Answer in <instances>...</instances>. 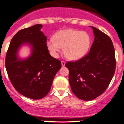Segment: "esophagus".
<instances>
[{
  "instance_id": "1",
  "label": "esophagus",
  "mask_w": 124,
  "mask_h": 124,
  "mask_svg": "<svg viewBox=\"0 0 124 124\" xmlns=\"http://www.w3.org/2000/svg\"><path fill=\"white\" fill-rule=\"evenodd\" d=\"M61 63H62V66H65V61H62V62H61Z\"/></svg>"
}]
</instances>
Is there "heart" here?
<instances>
[{"instance_id": "1", "label": "heart", "mask_w": 124, "mask_h": 124, "mask_svg": "<svg viewBox=\"0 0 124 124\" xmlns=\"http://www.w3.org/2000/svg\"><path fill=\"white\" fill-rule=\"evenodd\" d=\"M91 45V37L85 32L73 29L61 30L47 41V46L54 57L64 48V53L73 61L80 59L86 54Z\"/></svg>"}]
</instances>
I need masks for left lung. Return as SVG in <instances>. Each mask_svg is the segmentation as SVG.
I'll list each match as a JSON object with an SVG mask.
<instances>
[{
	"instance_id": "8db88e82",
	"label": "left lung",
	"mask_w": 124,
	"mask_h": 124,
	"mask_svg": "<svg viewBox=\"0 0 124 124\" xmlns=\"http://www.w3.org/2000/svg\"><path fill=\"white\" fill-rule=\"evenodd\" d=\"M91 27L95 38L88 54L78 61L65 63L73 93L85 101L93 100L105 92L116 70L111 40L98 29Z\"/></svg>"
}]
</instances>
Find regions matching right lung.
Segmentation results:
<instances>
[{"label": "right lung", "mask_w": 124, "mask_h": 124, "mask_svg": "<svg viewBox=\"0 0 124 124\" xmlns=\"http://www.w3.org/2000/svg\"><path fill=\"white\" fill-rule=\"evenodd\" d=\"M43 25L36 24L20 30L11 39L5 57V67L11 84L25 97L39 100L49 93L61 62L49 54L46 36L40 31ZM32 48L31 55L21 60L17 54L23 44Z\"/></svg>", "instance_id": "1"}]
</instances>
